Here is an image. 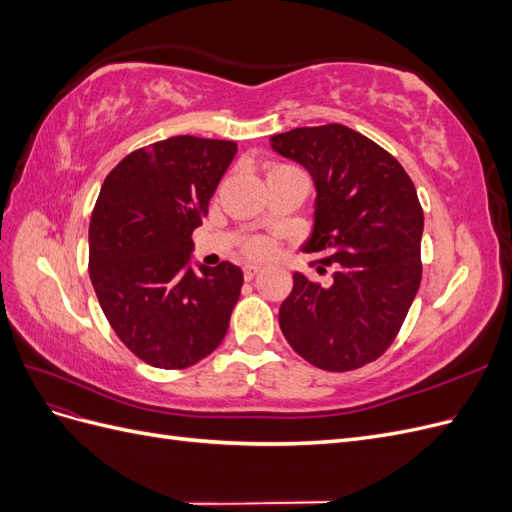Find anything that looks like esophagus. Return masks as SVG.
I'll list each match as a JSON object with an SVG mask.
<instances>
[{
    "mask_svg": "<svg viewBox=\"0 0 512 512\" xmlns=\"http://www.w3.org/2000/svg\"><path fill=\"white\" fill-rule=\"evenodd\" d=\"M260 273V267L258 265H245L243 267V275H245V280H254V277Z\"/></svg>",
    "mask_w": 512,
    "mask_h": 512,
    "instance_id": "1",
    "label": "esophagus"
}]
</instances>
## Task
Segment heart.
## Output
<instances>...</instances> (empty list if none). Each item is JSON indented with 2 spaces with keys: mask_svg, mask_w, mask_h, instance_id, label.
I'll return each mask as SVG.
<instances>
[{
  "mask_svg": "<svg viewBox=\"0 0 512 512\" xmlns=\"http://www.w3.org/2000/svg\"><path fill=\"white\" fill-rule=\"evenodd\" d=\"M288 168H292V166L277 164V166L271 168V173H275V170H288ZM271 250H273V245H271V241H269L267 237H252V239H247V241L243 243V252H245L247 256H252V258L269 256Z\"/></svg>",
  "mask_w": 512,
  "mask_h": 512,
  "instance_id": "obj_1",
  "label": "heart"
}]
</instances>
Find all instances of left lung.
I'll use <instances>...</instances> for the list:
<instances>
[{
	"label": "left lung",
	"mask_w": 512,
	"mask_h": 512,
	"mask_svg": "<svg viewBox=\"0 0 512 512\" xmlns=\"http://www.w3.org/2000/svg\"><path fill=\"white\" fill-rule=\"evenodd\" d=\"M271 147L312 175L316 213L305 252L333 267L331 286L292 275L282 333L324 371L359 369L389 350L421 286L416 188L389 151L342 123L275 134Z\"/></svg>",
	"instance_id": "8db88e82"
}]
</instances>
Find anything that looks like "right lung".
I'll return each instance as SVG.
<instances>
[{"label":"right lung","instance_id":"add662e5","mask_svg":"<svg viewBox=\"0 0 512 512\" xmlns=\"http://www.w3.org/2000/svg\"><path fill=\"white\" fill-rule=\"evenodd\" d=\"M237 143L173 136L123 158L102 183L89 222V277L102 312L147 365L185 369L222 344L243 273L188 265L192 232Z\"/></svg>","mask_w":512,"mask_h":512}]
</instances>
